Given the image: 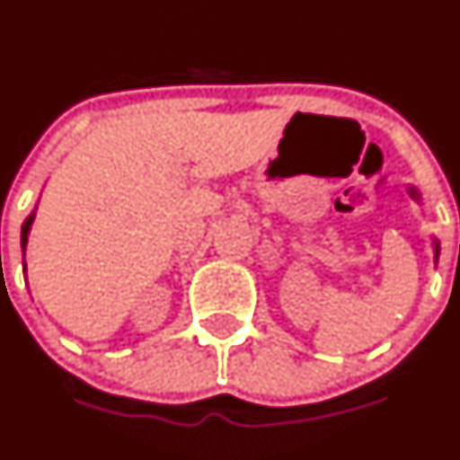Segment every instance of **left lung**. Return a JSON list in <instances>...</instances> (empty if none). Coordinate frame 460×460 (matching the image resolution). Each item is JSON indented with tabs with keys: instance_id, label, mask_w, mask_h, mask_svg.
<instances>
[{
	"instance_id": "1",
	"label": "left lung",
	"mask_w": 460,
	"mask_h": 460,
	"mask_svg": "<svg viewBox=\"0 0 460 460\" xmlns=\"http://www.w3.org/2000/svg\"><path fill=\"white\" fill-rule=\"evenodd\" d=\"M410 193H411V198H419V193H416V189H410ZM434 247H436V258H438V243H436Z\"/></svg>"
}]
</instances>
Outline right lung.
<instances>
[{
	"mask_svg": "<svg viewBox=\"0 0 460 460\" xmlns=\"http://www.w3.org/2000/svg\"><path fill=\"white\" fill-rule=\"evenodd\" d=\"M31 225H32V216L29 217V220L24 222V226H22V252H24V247H26V240H29V231H31Z\"/></svg>",
	"mask_w": 460,
	"mask_h": 460,
	"instance_id": "obj_1",
	"label": "right lung"
}]
</instances>
